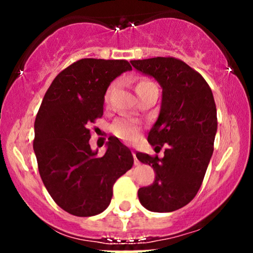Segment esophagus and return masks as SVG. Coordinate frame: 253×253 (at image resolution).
Segmentation results:
<instances>
[{"instance_id": "obj_1", "label": "esophagus", "mask_w": 253, "mask_h": 253, "mask_svg": "<svg viewBox=\"0 0 253 253\" xmlns=\"http://www.w3.org/2000/svg\"><path fill=\"white\" fill-rule=\"evenodd\" d=\"M132 155H133V158H134V164L138 165L139 164V161H138V158H136V155H135L134 151H132Z\"/></svg>"}]
</instances>
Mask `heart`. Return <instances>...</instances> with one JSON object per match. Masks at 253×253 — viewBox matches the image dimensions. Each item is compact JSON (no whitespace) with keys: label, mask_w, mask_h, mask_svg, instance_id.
<instances>
[{"label":"heart","mask_w":253,"mask_h":253,"mask_svg":"<svg viewBox=\"0 0 253 253\" xmlns=\"http://www.w3.org/2000/svg\"><path fill=\"white\" fill-rule=\"evenodd\" d=\"M152 81L147 80V78H140L135 84V91L136 94H139L140 91H143L144 89L149 88V86L153 85ZM113 90H114V85H110L108 90L106 91V95H104V100H109L110 95H112ZM139 130H140V127L139 125L135 123V121L130 120V119L127 118H120L115 121L114 124L112 125V132L117 138L121 139V140L127 141V143H132L138 139L139 136Z\"/></svg>","instance_id":"1"}]
</instances>
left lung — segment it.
<instances>
[{
  "instance_id": "1",
  "label": "left lung",
  "mask_w": 253,
  "mask_h": 253,
  "mask_svg": "<svg viewBox=\"0 0 253 253\" xmlns=\"http://www.w3.org/2000/svg\"><path fill=\"white\" fill-rule=\"evenodd\" d=\"M130 63L163 88L161 112L147 141L156 152L164 146V157L136 153L156 173L152 184L138 190L139 201L151 211L169 213L188 205L201 187L214 150L216 106L205 78L181 59L156 57Z\"/></svg>"
}]
</instances>
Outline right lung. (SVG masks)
I'll return each instance as SVG.
<instances>
[{
	"mask_svg": "<svg viewBox=\"0 0 253 253\" xmlns=\"http://www.w3.org/2000/svg\"><path fill=\"white\" fill-rule=\"evenodd\" d=\"M132 66L124 59L84 58L57 75L34 123L33 149L43 185L62 210L92 216L109 206L113 185L133 165L118 138L97 157L89 145L90 124L102 118L110 82Z\"/></svg>",
	"mask_w": 253,
	"mask_h": 253,
	"instance_id": "add662e5",
	"label": "right lung"
}]
</instances>
